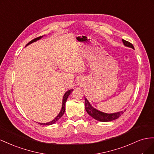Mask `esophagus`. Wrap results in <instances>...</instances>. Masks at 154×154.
<instances>
[{
	"mask_svg": "<svg viewBox=\"0 0 154 154\" xmlns=\"http://www.w3.org/2000/svg\"><path fill=\"white\" fill-rule=\"evenodd\" d=\"M77 85H78L79 86H81L83 85V82H82V81L81 80H79V81H77Z\"/></svg>",
	"mask_w": 154,
	"mask_h": 154,
	"instance_id": "34e87169",
	"label": "esophagus"
}]
</instances>
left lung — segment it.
<instances>
[{"instance_id":"1","label":"left lung","mask_w":154,"mask_h":154,"mask_svg":"<svg viewBox=\"0 0 154 154\" xmlns=\"http://www.w3.org/2000/svg\"><path fill=\"white\" fill-rule=\"evenodd\" d=\"M122 42H123V44L125 45V46H126L127 47L131 48L132 49H134V47L132 44H131L130 42L124 40V39H122ZM85 100L86 111L91 117H93L94 119H95L97 121H101V122L112 121H113L115 119H118L122 115V113H124L123 111H121V112H119L117 113H104V112H102L99 110H97V109L94 108L93 106H92L85 97ZM125 111L126 110H125Z\"/></svg>"}]
</instances>
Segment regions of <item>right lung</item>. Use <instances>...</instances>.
<instances>
[{
    "instance_id": "right-lung-1",
    "label": "right lung",
    "mask_w": 154,
    "mask_h": 154,
    "mask_svg": "<svg viewBox=\"0 0 154 154\" xmlns=\"http://www.w3.org/2000/svg\"><path fill=\"white\" fill-rule=\"evenodd\" d=\"M42 37H43V36H41V37H37V38H35L33 39L32 41H31L29 42H28V43L27 44V45H26V46H28V45H30V44H32V43H33V42H35V41L39 40V39H41ZM73 90V89L69 90L67 91L66 92V93L64 94V96H63V99L62 108H61V110H60V112H59V115H58L57 116V117L54 119V120L50 121V122H46V123H41V122H38V124L41 125H53V124L55 123V122H56L59 119L63 116V114L64 113L66 102V100H67V99H68V96L70 95V94L72 93V91Z\"/></svg>"
}]
</instances>
